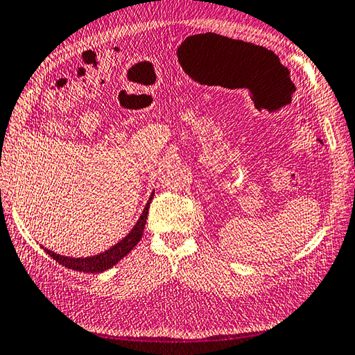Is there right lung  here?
<instances>
[{
    "mask_svg": "<svg viewBox=\"0 0 355 355\" xmlns=\"http://www.w3.org/2000/svg\"><path fill=\"white\" fill-rule=\"evenodd\" d=\"M154 197V191H152V196L149 197L148 203H146L144 209L140 215V218L135 223V226L132 227V231L124 237L123 240H120L112 248H109L107 251L100 252L92 257H80V259H75V257H66V255H60L52 252L51 249H44V252L52 257L53 260H57L60 265H62L64 268L78 270V272H87V274H96V272H103V270H107L109 268L115 266L118 261L123 260L132 249H134L138 241H140L144 226H146V220H148V212H149V205L150 200Z\"/></svg>",
    "mask_w": 355,
    "mask_h": 355,
    "instance_id": "add662e5",
    "label": "right lung"
}]
</instances>
